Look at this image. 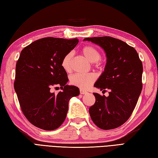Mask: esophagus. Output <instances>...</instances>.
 <instances>
[{"mask_svg":"<svg viewBox=\"0 0 158 158\" xmlns=\"http://www.w3.org/2000/svg\"><path fill=\"white\" fill-rule=\"evenodd\" d=\"M86 93H88L86 91L84 90H83V89H80V94H86Z\"/></svg>","mask_w":158,"mask_h":158,"instance_id":"obj_1","label":"esophagus"}]
</instances>
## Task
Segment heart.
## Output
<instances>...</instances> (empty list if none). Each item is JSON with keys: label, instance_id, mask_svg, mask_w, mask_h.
<instances>
[{"label": "heart", "instance_id": "obj_1", "mask_svg": "<svg viewBox=\"0 0 158 158\" xmlns=\"http://www.w3.org/2000/svg\"><path fill=\"white\" fill-rule=\"evenodd\" d=\"M82 54L88 61L94 62V66L100 68L102 66L101 59L102 54L100 51L92 45H85L81 50ZM73 59V53L69 52L63 57L61 65L63 69L67 73H70L72 70L71 63ZM96 79L95 75L93 73L88 74H74L70 77V81L72 85L80 88L83 90L88 89L93 85Z\"/></svg>", "mask_w": 158, "mask_h": 158}]
</instances>
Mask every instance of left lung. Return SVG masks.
Segmentation results:
<instances>
[{"label": "left lung", "instance_id": "1", "mask_svg": "<svg viewBox=\"0 0 158 158\" xmlns=\"http://www.w3.org/2000/svg\"><path fill=\"white\" fill-rule=\"evenodd\" d=\"M84 40L98 44L107 56L104 72L94 87L108 89L109 96L93 93L96 100L89 113L99 128H116L129 119L138 101L142 89V61L134 48L119 39L101 36Z\"/></svg>", "mask_w": 158, "mask_h": 158}]
</instances>
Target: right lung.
Instances as JSON below:
<instances>
[{"mask_svg":"<svg viewBox=\"0 0 158 158\" xmlns=\"http://www.w3.org/2000/svg\"><path fill=\"white\" fill-rule=\"evenodd\" d=\"M77 39L45 37L22 50L16 62L14 83L23 113L31 124L43 130L58 128L65 121L68 102L79 89L68 85L66 72L61 62L78 44ZM62 90L52 93V87Z\"/></svg>","mask_w":158,"mask_h":158,"instance_id":"obj_1","label":"right lung"}]
</instances>
